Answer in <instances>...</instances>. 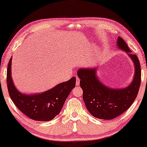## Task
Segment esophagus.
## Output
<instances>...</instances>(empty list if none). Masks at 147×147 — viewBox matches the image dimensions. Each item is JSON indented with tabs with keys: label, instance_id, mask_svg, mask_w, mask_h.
Returning <instances> with one entry per match:
<instances>
[{
	"label": "esophagus",
	"instance_id": "obj_1",
	"mask_svg": "<svg viewBox=\"0 0 147 147\" xmlns=\"http://www.w3.org/2000/svg\"><path fill=\"white\" fill-rule=\"evenodd\" d=\"M80 80L78 77L76 76V85H80Z\"/></svg>",
	"mask_w": 147,
	"mask_h": 147
}]
</instances>
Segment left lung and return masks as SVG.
I'll return each mask as SVG.
<instances>
[{
	"mask_svg": "<svg viewBox=\"0 0 147 147\" xmlns=\"http://www.w3.org/2000/svg\"><path fill=\"white\" fill-rule=\"evenodd\" d=\"M117 45L127 53L134 64V78L128 87L116 89L106 86L96 77L95 67L81 68L78 71L85 107L92 116L98 119H112L125 112L136 98L141 85V71L138 57L133 55L120 37H118Z\"/></svg>",
	"mask_w": 147,
	"mask_h": 147,
	"instance_id": "obj_1",
	"label": "left lung"
}]
</instances>
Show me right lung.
Returning a JSON list of instances; mask_svg holds the SVG:
<instances>
[{
	"label": "right lung",
	"mask_w": 147,
	"mask_h": 147,
	"mask_svg": "<svg viewBox=\"0 0 147 147\" xmlns=\"http://www.w3.org/2000/svg\"><path fill=\"white\" fill-rule=\"evenodd\" d=\"M12 58L8 64L7 87L14 105L28 118L35 121H50L59 114L67 97L75 87V77L61 83L42 93L27 94L21 93L13 85L11 76Z\"/></svg>",
	"instance_id": "obj_1"
}]
</instances>
